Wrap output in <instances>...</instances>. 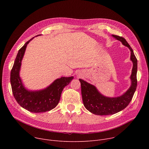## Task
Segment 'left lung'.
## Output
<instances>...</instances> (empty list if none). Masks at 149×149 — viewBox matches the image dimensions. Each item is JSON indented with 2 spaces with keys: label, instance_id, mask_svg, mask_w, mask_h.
<instances>
[{
  "label": "left lung",
  "instance_id": "obj_1",
  "mask_svg": "<svg viewBox=\"0 0 149 149\" xmlns=\"http://www.w3.org/2000/svg\"><path fill=\"white\" fill-rule=\"evenodd\" d=\"M116 39L120 40L123 45L130 51V60L133 62V68L130 76L131 86L121 95L116 97H105L101 94L93 85L81 79V94L84 107L91 113L99 115H112L124 110L129 104L137 88V59L134 52L126 40L121 36L112 35Z\"/></svg>",
  "mask_w": 149,
  "mask_h": 149
}]
</instances>
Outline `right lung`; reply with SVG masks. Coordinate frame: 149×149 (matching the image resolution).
<instances>
[{"mask_svg":"<svg viewBox=\"0 0 149 149\" xmlns=\"http://www.w3.org/2000/svg\"><path fill=\"white\" fill-rule=\"evenodd\" d=\"M33 38L26 42L19 50L10 72V84L13 96L21 107L30 112L39 113L49 111L56 107L63 89L70 83L74 77H62L42 90H29L26 88L19 73L27 45Z\"/></svg>","mask_w":149,"mask_h":149,"instance_id":"right-lung-1","label":"right lung"}]
</instances>
